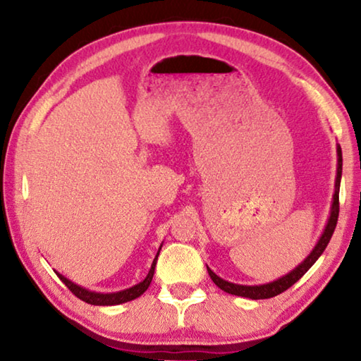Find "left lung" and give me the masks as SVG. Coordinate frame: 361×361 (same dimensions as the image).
I'll return each instance as SVG.
<instances>
[{"instance_id": "1", "label": "left lung", "mask_w": 361, "mask_h": 361, "mask_svg": "<svg viewBox=\"0 0 361 361\" xmlns=\"http://www.w3.org/2000/svg\"><path fill=\"white\" fill-rule=\"evenodd\" d=\"M341 175H342V151L341 146L338 145V173H336V183H334V195H333V205H331V212H329V219L325 226V231H323L322 237L317 242V245L314 247L310 255L305 258L301 264L298 267L293 269L290 274L280 277L277 280H274L271 283L266 285H237V283H231L228 280H223L221 277H218L215 272L212 271L210 267H207L209 271V276L213 280L218 288H221L223 291L229 293V295H235V296H242V298H250V299H269L280 295L290 288L291 285H295L299 279H301L305 272L309 271L310 267L314 266V262L320 258V255L325 252L326 245L331 240V235L336 229V224H338V216H339V186H341Z\"/></svg>"}]
</instances>
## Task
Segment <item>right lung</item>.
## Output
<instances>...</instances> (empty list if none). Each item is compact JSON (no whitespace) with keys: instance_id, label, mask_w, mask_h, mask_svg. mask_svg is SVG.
<instances>
[{"instance_id":"obj_1","label":"right lung","mask_w":361,"mask_h":361,"mask_svg":"<svg viewBox=\"0 0 361 361\" xmlns=\"http://www.w3.org/2000/svg\"><path fill=\"white\" fill-rule=\"evenodd\" d=\"M162 247V245H161ZM159 252H161V248L157 250V255L154 261H152L151 269L148 272V276L143 280V282H140L137 285H133L132 288H127L124 291H118V293H97V291H89L82 288V286H79L76 283H73L71 280H68L66 277H63L62 274L57 272L59 279L62 280V282L68 286V290L73 293V295L78 296L81 301L87 302V304H92V305H116V304H122V302H127V301H132V299H135L138 296H142L143 293L148 290V286L152 280V276H154V267H156V262H157V256Z\"/></svg>"}]
</instances>
